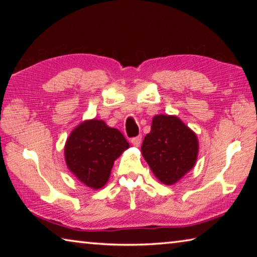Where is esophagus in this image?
I'll use <instances>...</instances> for the list:
<instances>
[{"instance_id": "esophagus-1", "label": "esophagus", "mask_w": 257, "mask_h": 257, "mask_svg": "<svg viewBox=\"0 0 257 257\" xmlns=\"http://www.w3.org/2000/svg\"><path fill=\"white\" fill-rule=\"evenodd\" d=\"M132 144H133V146H135V147H139L141 146V144H142V136H137V137H135V138H133L132 141Z\"/></svg>"}]
</instances>
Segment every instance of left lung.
<instances>
[{"mask_svg": "<svg viewBox=\"0 0 257 257\" xmlns=\"http://www.w3.org/2000/svg\"><path fill=\"white\" fill-rule=\"evenodd\" d=\"M197 135L176 115L158 114L142 145V154L154 176L164 185H175L195 167Z\"/></svg>", "mask_w": 257, "mask_h": 257, "instance_id": "8db88e82", "label": "left lung"}]
</instances>
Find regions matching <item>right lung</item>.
Returning <instances> with one entry per match:
<instances>
[{"mask_svg": "<svg viewBox=\"0 0 257 257\" xmlns=\"http://www.w3.org/2000/svg\"><path fill=\"white\" fill-rule=\"evenodd\" d=\"M129 149L118 129L103 120L82 121L72 130L64 145V160L70 172L92 189L106 185L114 161Z\"/></svg>", "mask_w": 257, "mask_h": 257, "instance_id": "add662e5", "label": "right lung"}]
</instances>
